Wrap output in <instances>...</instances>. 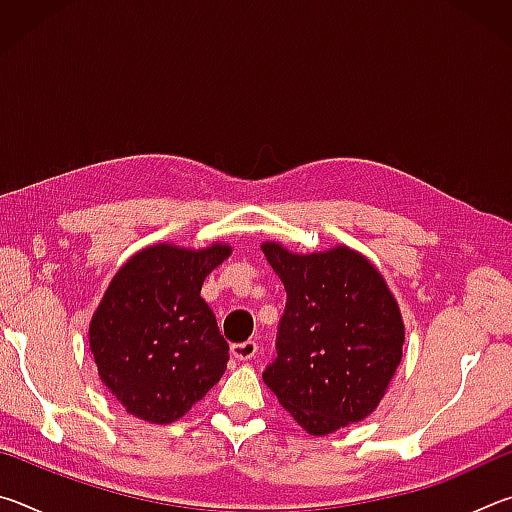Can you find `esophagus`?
Returning a JSON list of instances; mask_svg holds the SVG:
<instances>
[{"instance_id": "1", "label": "esophagus", "mask_w": 512, "mask_h": 512, "mask_svg": "<svg viewBox=\"0 0 512 512\" xmlns=\"http://www.w3.org/2000/svg\"><path fill=\"white\" fill-rule=\"evenodd\" d=\"M232 357L237 361H253L257 357V343L255 341H244L232 345Z\"/></svg>"}]
</instances>
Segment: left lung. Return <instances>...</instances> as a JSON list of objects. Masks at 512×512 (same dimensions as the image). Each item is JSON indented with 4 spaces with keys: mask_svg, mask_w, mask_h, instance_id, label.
<instances>
[{
    "mask_svg": "<svg viewBox=\"0 0 512 512\" xmlns=\"http://www.w3.org/2000/svg\"><path fill=\"white\" fill-rule=\"evenodd\" d=\"M262 253L287 291L264 384L311 436L368 418L404 345L400 305L384 275L343 244L302 255L266 241Z\"/></svg>",
    "mask_w": 512,
    "mask_h": 512,
    "instance_id": "obj_1",
    "label": "left lung"
}]
</instances>
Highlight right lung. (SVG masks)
Listing matches in <instances>:
<instances>
[{
  "label": "right lung",
  "instance_id": "1",
  "mask_svg": "<svg viewBox=\"0 0 512 512\" xmlns=\"http://www.w3.org/2000/svg\"><path fill=\"white\" fill-rule=\"evenodd\" d=\"M232 248L153 244L112 277L90 320L103 386L126 413L171 424L201 402L228 368V343L201 287Z\"/></svg>",
  "mask_w": 512,
  "mask_h": 512
}]
</instances>
